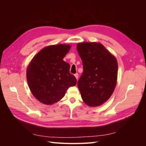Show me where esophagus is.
<instances>
[{"label": "esophagus", "instance_id": "esophagus-1", "mask_svg": "<svg viewBox=\"0 0 146 146\" xmlns=\"http://www.w3.org/2000/svg\"><path fill=\"white\" fill-rule=\"evenodd\" d=\"M74 76H75V77H76V78L77 80H78V73L75 74H74Z\"/></svg>", "mask_w": 146, "mask_h": 146}]
</instances>
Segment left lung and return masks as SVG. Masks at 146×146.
<instances>
[{
    "label": "left lung",
    "instance_id": "left-lung-1",
    "mask_svg": "<svg viewBox=\"0 0 146 146\" xmlns=\"http://www.w3.org/2000/svg\"><path fill=\"white\" fill-rule=\"evenodd\" d=\"M77 50L83 71L78 81L82 98L90 107L104 104L115 89L118 64L116 57L98 42H80Z\"/></svg>",
    "mask_w": 146,
    "mask_h": 146
}]
</instances>
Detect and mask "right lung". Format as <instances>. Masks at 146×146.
Masks as SVG:
<instances>
[{
	"label": "right lung",
	"instance_id": "add662e5",
	"mask_svg": "<svg viewBox=\"0 0 146 146\" xmlns=\"http://www.w3.org/2000/svg\"><path fill=\"white\" fill-rule=\"evenodd\" d=\"M70 49L69 44L43 48L35 55L27 69V79L32 94L38 101L52 105L62 99L77 80L69 72L70 65L63 59Z\"/></svg>",
	"mask_w": 146,
	"mask_h": 146
}]
</instances>
